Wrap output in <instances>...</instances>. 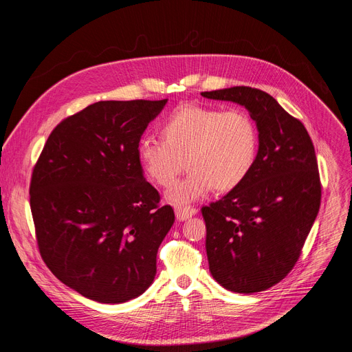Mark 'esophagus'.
Here are the masks:
<instances>
[{"label": "esophagus", "instance_id": "obj_1", "mask_svg": "<svg viewBox=\"0 0 352 352\" xmlns=\"http://www.w3.org/2000/svg\"><path fill=\"white\" fill-rule=\"evenodd\" d=\"M196 212L197 210L195 208H190V206H177L175 208V216H177V220H179V221L188 220L189 217L195 216Z\"/></svg>", "mask_w": 352, "mask_h": 352}]
</instances>
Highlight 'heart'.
<instances>
[{
	"mask_svg": "<svg viewBox=\"0 0 352 352\" xmlns=\"http://www.w3.org/2000/svg\"><path fill=\"white\" fill-rule=\"evenodd\" d=\"M162 139L143 138L138 160L144 174L168 186L189 167L184 179L166 193L170 204L182 206L206 196L213 188L230 192L254 170L259 153L255 120L242 109L184 104L163 122Z\"/></svg>",
	"mask_w": 352,
	"mask_h": 352,
	"instance_id": "obj_1",
	"label": "heart"
}]
</instances>
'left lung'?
Instances as JSON below:
<instances>
[{
    "label": "left lung",
    "mask_w": 352,
    "mask_h": 352,
    "mask_svg": "<svg viewBox=\"0 0 352 352\" xmlns=\"http://www.w3.org/2000/svg\"><path fill=\"white\" fill-rule=\"evenodd\" d=\"M243 106L258 125L259 153L248 178L202 208L213 278L239 294L265 291L295 266L320 208L322 186L308 131L269 93L249 87L202 91Z\"/></svg>",
    "instance_id": "8db88e82"
}]
</instances>
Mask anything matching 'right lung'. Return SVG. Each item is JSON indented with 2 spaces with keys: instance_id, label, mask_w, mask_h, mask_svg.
Here are the masks:
<instances>
[{
  "instance_id": "1",
  "label": "right lung",
  "mask_w": 352,
  "mask_h": 352,
  "mask_svg": "<svg viewBox=\"0 0 352 352\" xmlns=\"http://www.w3.org/2000/svg\"><path fill=\"white\" fill-rule=\"evenodd\" d=\"M167 98L98 102L61 121L33 168L30 209L52 273L102 304L126 302L156 276L171 206L143 175L138 143Z\"/></svg>"
}]
</instances>
